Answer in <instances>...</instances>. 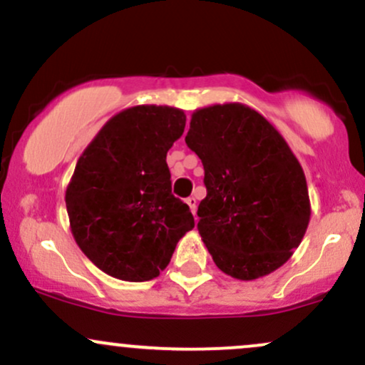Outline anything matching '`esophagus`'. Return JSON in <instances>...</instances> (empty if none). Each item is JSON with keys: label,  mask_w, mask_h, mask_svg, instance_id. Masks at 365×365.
<instances>
[{"label": "esophagus", "mask_w": 365, "mask_h": 365, "mask_svg": "<svg viewBox=\"0 0 365 365\" xmlns=\"http://www.w3.org/2000/svg\"><path fill=\"white\" fill-rule=\"evenodd\" d=\"M187 204H189V207H190V211H192V215L195 216V211H197V199L194 197V195H192V197H189L187 199Z\"/></svg>", "instance_id": "esophagus-1"}]
</instances>
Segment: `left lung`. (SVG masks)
<instances>
[{"label": "left lung", "mask_w": 365, "mask_h": 365, "mask_svg": "<svg viewBox=\"0 0 365 365\" xmlns=\"http://www.w3.org/2000/svg\"><path fill=\"white\" fill-rule=\"evenodd\" d=\"M204 166L197 230L222 272L239 280L282 267L310 222L307 178L282 135L244 103L192 114L185 137Z\"/></svg>", "instance_id": "obj_1"}]
</instances>
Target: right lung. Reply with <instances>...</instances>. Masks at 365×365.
Segmentation results:
<instances>
[{"mask_svg": "<svg viewBox=\"0 0 365 365\" xmlns=\"http://www.w3.org/2000/svg\"><path fill=\"white\" fill-rule=\"evenodd\" d=\"M185 119L176 107H130L103 124L78 159L66 190L71 232L110 277H158L194 228L189 206L171 194L166 163Z\"/></svg>", "mask_w": 365, "mask_h": 365, "instance_id": "obj_1", "label": "right lung"}]
</instances>
